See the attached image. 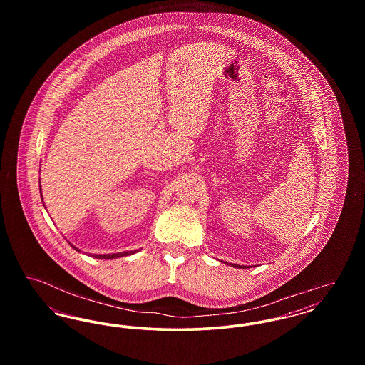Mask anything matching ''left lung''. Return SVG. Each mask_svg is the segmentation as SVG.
Here are the masks:
<instances>
[{
    "label": "left lung",
    "instance_id": "1",
    "mask_svg": "<svg viewBox=\"0 0 365 365\" xmlns=\"http://www.w3.org/2000/svg\"><path fill=\"white\" fill-rule=\"evenodd\" d=\"M232 265H234L235 268H237V267H238V268H243V267H240V265H237V264H232Z\"/></svg>",
    "mask_w": 365,
    "mask_h": 365
}]
</instances>
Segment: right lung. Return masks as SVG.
<instances>
[{
  "mask_svg": "<svg viewBox=\"0 0 365 365\" xmlns=\"http://www.w3.org/2000/svg\"><path fill=\"white\" fill-rule=\"evenodd\" d=\"M76 249V247H75ZM78 252H81L79 249H76ZM137 250H131V252H123V253H113V255H91V256H94L96 259H106V260H109V259H118V257H123V256H128V255H133V253H135Z\"/></svg>",
  "mask_w": 365,
  "mask_h": 365,
  "instance_id": "1",
  "label": "right lung"
}]
</instances>
